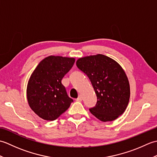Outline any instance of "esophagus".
I'll return each mask as SVG.
<instances>
[{
	"instance_id": "1",
	"label": "esophagus",
	"mask_w": 157,
	"mask_h": 157,
	"mask_svg": "<svg viewBox=\"0 0 157 157\" xmlns=\"http://www.w3.org/2000/svg\"><path fill=\"white\" fill-rule=\"evenodd\" d=\"M75 101H78V102H80V101H82V96H80L79 95L78 97V98H76L75 99Z\"/></svg>"
}]
</instances>
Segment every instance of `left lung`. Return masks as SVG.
I'll return each instance as SVG.
<instances>
[{
    "instance_id": "left-lung-1",
    "label": "left lung",
    "mask_w": 157,
    "mask_h": 157,
    "mask_svg": "<svg viewBox=\"0 0 157 157\" xmlns=\"http://www.w3.org/2000/svg\"><path fill=\"white\" fill-rule=\"evenodd\" d=\"M78 69L88 77L97 96L90 111L102 121H112L122 115L130 96L129 81L124 70L115 60L103 55L79 58Z\"/></svg>"
}]
</instances>
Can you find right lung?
Wrapping results in <instances>:
<instances>
[{"mask_svg":"<svg viewBox=\"0 0 157 157\" xmlns=\"http://www.w3.org/2000/svg\"><path fill=\"white\" fill-rule=\"evenodd\" d=\"M74 63V58L51 55L40 62L32 73L27 86V99L32 111L40 118L55 120L73 101L61 80Z\"/></svg>","mask_w":157,"mask_h":157,"instance_id":"obj_1","label":"right lung"}]
</instances>
